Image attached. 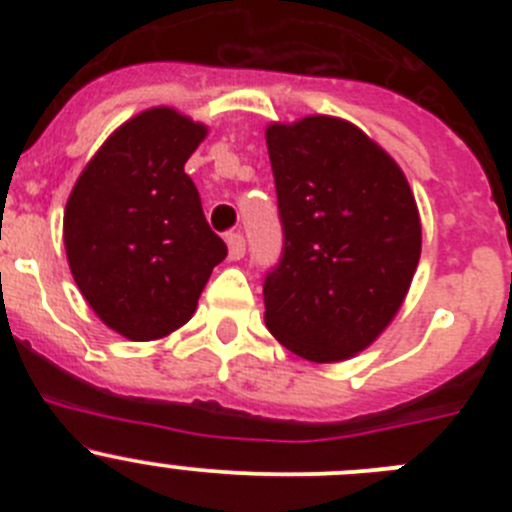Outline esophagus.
<instances>
[{
    "label": "esophagus",
    "mask_w": 512,
    "mask_h": 512,
    "mask_svg": "<svg viewBox=\"0 0 512 512\" xmlns=\"http://www.w3.org/2000/svg\"><path fill=\"white\" fill-rule=\"evenodd\" d=\"M227 250H230V260H242L245 257V237L240 232H227Z\"/></svg>",
    "instance_id": "1"
}]
</instances>
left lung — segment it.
<instances>
[{
    "instance_id": "1",
    "label": "left lung",
    "mask_w": 512,
    "mask_h": 512,
    "mask_svg": "<svg viewBox=\"0 0 512 512\" xmlns=\"http://www.w3.org/2000/svg\"><path fill=\"white\" fill-rule=\"evenodd\" d=\"M282 255L265 275V322L302 359L342 361L394 319L421 257L404 173L332 116L267 128Z\"/></svg>"
}]
</instances>
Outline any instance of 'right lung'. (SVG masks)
Wrapping results in <instances>:
<instances>
[{
	"instance_id": "obj_1",
	"label": "right lung",
	"mask_w": 512,
	"mask_h": 512,
	"mask_svg": "<svg viewBox=\"0 0 512 512\" xmlns=\"http://www.w3.org/2000/svg\"><path fill=\"white\" fill-rule=\"evenodd\" d=\"M205 133L173 108L138 113L98 148L66 203L71 275L103 324L133 342L183 327L227 257L185 173Z\"/></svg>"
}]
</instances>
